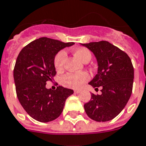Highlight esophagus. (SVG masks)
<instances>
[{
	"instance_id": "obj_1",
	"label": "esophagus",
	"mask_w": 146,
	"mask_h": 146,
	"mask_svg": "<svg viewBox=\"0 0 146 146\" xmlns=\"http://www.w3.org/2000/svg\"><path fill=\"white\" fill-rule=\"evenodd\" d=\"M82 92V90H74V93H76V94H78V93H80Z\"/></svg>"
}]
</instances>
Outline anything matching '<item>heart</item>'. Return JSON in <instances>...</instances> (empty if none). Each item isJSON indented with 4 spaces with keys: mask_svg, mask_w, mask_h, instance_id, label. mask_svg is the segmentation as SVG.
<instances>
[{
    "mask_svg": "<svg viewBox=\"0 0 146 146\" xmlns=\"http://www.w3.org/2000/svg\"><path fill=\"white\" fill-rule=\"evenodd\" d=\"M73 53L78 59L86 63L91 60L90 51L85 47H79L74 50ZM66 53L64 50L60 51L54 59V66L56 71L63 70ZM90 80V75L86 72L68 73L61 78V83L64 86L72 89H80Z\"/></svg>",
    "mask_w": 146,
    "mask_h": 146,
    "instance_id": "1",
    "label": "heart"
}]
</instances>
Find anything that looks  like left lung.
<instances>
[{
    "mask_svg": "<svg viewBox=\"0 0 146 146\" xmlns=\"http://www.w3.org/2000/svg\"><path fill=\"white\" fill-rule=\"evenodd\" d=\"M94 54L97 74L89 83L102 93L92 94L84 105L89 117L96 122H106L117 116L129 100L132 91L134 69L129 56L108 41L82 43Z\"/></svg>",
    "mask_w": 146,
    "mask_h": 146,
    "instance_id": "1",
    "label": "left lung"
}]
</instances>
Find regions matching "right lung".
<instances>
[{
  "label": "right lung",
  "mask_w": 146,
  "mask_h": 146,
  "mask_svg": "<svg viewBox=\"0 0 146 146\" xmlns=\"http://www.w3.org/2000/svg\"><path fill=\"white\" fill-rule=\"evenodd\" d=\"M46 37L33 40L21 50L14 70V80L19 102L30 116L47 122L58 118L66 100L73 90L59 86L47 89V81L56 75L54 59L59 51L73 45Z\"/></svg>",
  "instance_id": "add662e5"
}]
</instances>
